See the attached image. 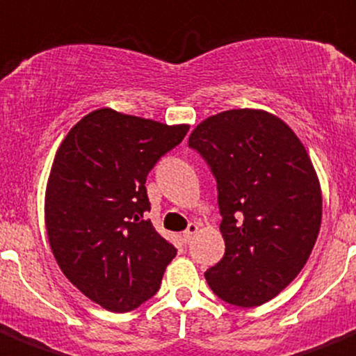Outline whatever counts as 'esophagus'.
<instances>
[{"label":"esophagus","mask_w":356,"mask_h":356,"mask_svg":"<svg viewBox=\"0 0 356 356\" xmlns=\"http://www.w3.org/2000/svg\"><path fill=\"white\" fill-rule=\"evenodd\" d=\"M200 231V226L196 222H189V226H188V229L184 231V233H182V240L186 241V243H189V241L193 240V236H195L196 233H198Z\"/></svg>","instance_id":"esophagus-1"}]
</instances>
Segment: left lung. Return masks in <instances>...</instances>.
<instances>
[{"instance_id":"obj_1","label":"left lung","mask_w":356,"mask_h":356,"mask_svg":"<svg viewBox=\"0 0 356 356\" xmlns=\"http://www.w3.org/2000/svg\"><path fill=\"white\" fill-rule=\"evenodd\" d=\"M217 179L224 257L207 270L213 294L234 306L277 298L305 268L322 222V189L294 130L262 109H229L188 140Z\"/></svg>"}]
</instances>
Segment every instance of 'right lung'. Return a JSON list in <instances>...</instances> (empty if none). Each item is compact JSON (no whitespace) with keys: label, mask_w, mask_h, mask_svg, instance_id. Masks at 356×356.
I'll list each match as a JSON object with an SVG mask.
<instances>
[{"label":"right lung","mask_w":356,"mask_h":356,"mask_svg":"<svg viewBox=\"0 0 356 356\" xmlns=\"http://www.w3.org/2000/svg\"><path fill=\"white\" fill-rule=\"evenodd\" d=\"M188 130L101 108L55 153L44 191L48 243L65 278L108 312L153 298L177 254L143 216L147 174Z\"/></svg>","instance_id":"obj_1"}]
</instances>
